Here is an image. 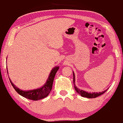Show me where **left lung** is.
<instances>
[{
	"mask_svg": "<svg viewBox=\"0 0 123 123\" xmlns=\"http://www.w3.org/2000/svg\"><path fill=\"white\" fill-rule=\"evenodd\" d=\"M73 83H74V89L76 90V92H77L81 96L84 97H87L88 98H96V97H98V96H100V95L103 94L105 93L107 90H105L103 91V92H99V93H88V92H85V91H83L82 90H80L79 88H77V87H76L75 85V77H74V74L73 73Z\"/></svg>",
	"mask_w": 123,
	"mask_h": 123,
	"instance_id": "1",
	"label": "left lung"
}]
</instances>
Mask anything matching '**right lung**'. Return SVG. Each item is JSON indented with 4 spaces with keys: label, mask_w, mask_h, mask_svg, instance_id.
Returning a JSON list of instances; mask_svg holds the SVG:
<instances>
[{
    "label": "right lung",
    "mask_w": 123,
    "mask_h": 123,
    "mask_svg": "<svg viewBox=\"0 0 123 123\" xmlns=\"http://www.w3.org/2000/svg\"><path fill=\"white\" fill-rule=\"evenodd\" d=\"M59 67H56L53 68L51 71L50 74L49 75L47 81L44 86L42 87L37 89L33 90L30 91H23L20 90L19 88L17 87L11 81V80L9 79L11 84L12 85L13 87L17 92V93L19 94L23 97L26 98L30 99L31 100H38L40 99H42L44 97H47L51 92V88H52L53 83L54 79H55L56 73L59 70Z\"/></svg>",
    "instance_id": "add662e5"
}]
</instances>
